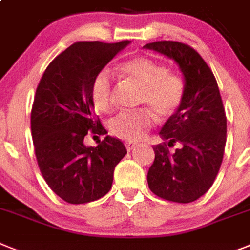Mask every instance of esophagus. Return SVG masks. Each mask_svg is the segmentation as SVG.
<instances>
[{
	"instance_id": "esophagus-1",
	"label": "esophagus",
	"mask_w": 250,
	"mask_h": 250,
	"mask_svg": "<svg viewBox=\"0 0 250 250\" xmlns=\"http://www.w3.org/2000/svg\"><path fill=\"white\" fill-rule=\"evenodd\" d=\"M125 148H127V151H132L133 148L136 147V146H137V144H135V142H131V141H127V142H125Z\"/></svg>"
}]
</instances>
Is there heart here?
I'll list each match as a JSON object with an SVG mask.
<instances>
[{"label": "heart", "instance_id": "heart-1", "mask_svg": "<svg viewBox=\"0 0 250 250\" xmlns=\"http://www.w3.org/2000/svg\"><path fill=\"white\" fill-rule=\"evenodd\" d=\"M121 73L137 83L142 89L140 104L151 109L121 112L109 122V131L113 136L128 141H138L147 135L155 125V115L169 118L177 113L184 99L183 77L179 73L167 71L165 64L148 57H136L119 67ZM94 105L103 113L113 109V79L108 71L98 73L91 89Z\"/></svg>", "mask_w": 250, "mask_h": 250}]
</instances>
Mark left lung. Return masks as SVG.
<instances>
[{
    "mask_svg": "<svg viewBox=\"0 0 250 250\" xmlns=\"http://www.w3.org/2000/svg\"><path fill=\"white\" fill-rule=\"evenodd\" d=\"M144 48L175 61L186 85L182 105L159 133L164 142L154 146L148 188L163 200L193 202L211 188L224 157L226 115L219 86L211 68L189 45L161 41ZM177 142L181 147L170 153L168 147Z\"/></svg>",
    "mask_w": 250,
    "mask_h": 250,
    "instance_id": "1",
    "label": "left lung"
}]
</instances>
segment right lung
Listing matches in <instances>:
<instances>
[{
  "mask_svg": "<svg viewBox=\"0 0 250 250\" xmlns=\"http://www.w3.org/2000/svg\"><path fill=\"white\" fill-rule=\"evenodd\" d=\"M129 43H73L50 62L37 87L30 122L38 165L50 189L72 205L105 196L115 165L127 154L118 138L105 136L96 147L85 146L83 138L108 133L94 114L91 89Z\"/></svg>",
  "mask_w": 250,
  "mask_h": 250,
  "instance_id": "1",
  "label": "right lung"
}]
</instances>
